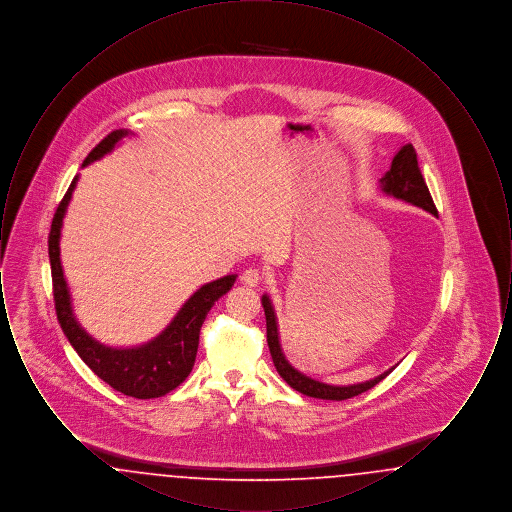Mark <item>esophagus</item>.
<instances>
[{
	"instance_id": "obj_1",
	"label": "esophagus",
	"mask_w": 512,
	"mask_h": 512,
	"mask_svg": "<svg viewBox=\"0 0 512 512\" xmlns=\"http://www.w3.org/2000/svg\"><path fill=\"white\" fill-rule=\"evenodd\" d=\"M240 280L244 282L245 286L255 288V286H259V284H261L263 274H261V270H259V268H247V270H244V274H242V278H240Z\"/></svg>"
}]
</instances>
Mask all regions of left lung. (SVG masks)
<instances>
[{"mask_svg": "<svg viewBox=\"0 0 512 512\" xmlns=\"http://www.w3.org/2000/svg\"><path fill=\"white\" fill-rule=\"evenodd\" d=\"M380 190L386 195L395 197V199H401L405 203H411L414 207H420V209H424L432 215H438V209L432 201L430 190H428V186L422 178V172L418 169L416 151H414L411 144H405L395 153V157L391 161L390 171L380 178ZM261 303H263L265 317H267V341L270 355H272V363L276 366L278 374L292 386L293 390H297L303 395L317 397V399H330V401L351 399L359 393H365L370 388H374L395 368V366H391L380 376L361 382V384H351V386H332V384L318 382L315 378L299 372L297 368L290 365V361L286 359V355L282 351V345H280L278 320H276V313H274L272 301H270L267 293L261 297Z\"/></svg>", "mask_w": 512, "mask_h": 512, "instance_id": "obj_1", "label": "left lung"}]
</instances>
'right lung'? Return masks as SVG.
<instances>
[{
	"label": "right lung",
	"instance_id": "1",
	"mask_svg": "<svg viewBox=\"0 0 512 512\" xmlns=\"http://www.w3.org/2000/svg\"><path fill=\"white\" fill-rule=\"evenodd\" d=\"M132 132L121 128L111 132L94 147L84 159L82 167L99 161L107 153H111L122 138ZM78 176H74L69 190L61 199L49 230L48 251L51 265V280H53V299L57 320L71 341L78 357L90 366L99 378L109 384L113 390L121 391L128 397L136 399H153L167 395L169 391L178 388L188 374L192 372L199 345V330L201 324L220 297L232 290L236 282V274L222 276L209 284H203L197 292L180 307L171 324L153 340L136 345V347H109L101 341L92 338L76 320L73 313L71 292L61 267V228L71 203Z\"/></svg>",
	"mask_w": 512,
	"mask_h": 512
}]
</instances>
